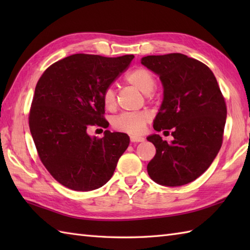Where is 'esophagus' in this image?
Returning <instances> with one entry per match:
<instances>
[{
    "mask_svg": "<svg viewBox=\"0 0 250 250\" xmlns=\"http://www.w3.org/2000/svg\"><path fill=\"white\" fill-rule=\"evenodd\" d=\"M130 140H131L132 143H141V142H144V141H145L144 137H142V136H135V135L130 136Z\"/></svg>",
    "mask_w": 250,
    "mask_h": 250,
    "instance_id": "1",
    "label": "esophagus"
}]
</instances>
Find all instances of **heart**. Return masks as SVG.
Masks as SVG:
<instances>
[{
	"label": "heart",
	"instance_id": "obj_1",
	"mask_svg": "<svg viewBox=\"0 0 250 250\" xmlns=\"http://www.w3.org/2000/svg\"><path fill=\"white\" fill-rule=\"evenodd\" d=\"M125 81L144 93L151 92L156 87V76L147 67L139 66L125 75ZM150 97V94H148ZM104 107L113 110L116 107V92L111 87L106 88L102 93ZM150 121V114L147 110L121 113L113 117L111 126L117 131L128 134H140L144 131L146 125Z\"/></svg>",
	"mask_w": 250,
	"mask_h": 250
}]
</instances>
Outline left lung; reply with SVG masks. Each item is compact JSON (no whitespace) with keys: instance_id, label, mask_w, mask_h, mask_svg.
I'll return each instance as SVG.
<instances>
[{"instance_id":"obj_1","label":"left lung","mask_w":250,"mask_h":250,"mask_svg":"<svg viewBox=\"0 0 250 250\" xmlns=\"http://www.w3.org/2000/svg\"><path fill=\"white\" fill-rule=\"evenodd\" d=\"M142 64L158 74L163 84V102L153 129H172L174 137L171 143L158 134L147 137L156 147L147 166L148 175L169 187L189 184L209 167L222 145L225 98L214 73L193 58L183 54L147 56Z\"/></svg>"}]
</instances>
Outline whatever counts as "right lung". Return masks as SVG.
Returning a JSON list of instances; mask_svg holds the SVG:
<instances>
[{
  "label": "right lung",
  "mask_w": 250,
  "mask_h": 250,
  "mask_svg": "<svg viewBox=\"0 0 250 250\" xmlns=\"http://www.w3.org/2000/svg\"><path fill=\"white\" fill-rule=\"evenodd\" d=\"M133 58L75 54L51 64L37 82L30 131L42 163L64 187L76 191L102 187L128 148L125 133L106 130L102 139H92L87 130L107 126L102 93Z\"/></svg>",
  "instance_id": "add662e5"
}]
</instances>
